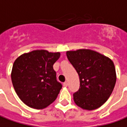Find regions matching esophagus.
<instances>
[{"mask_svg": "<svg viewBox=\"0 0 127 127\" xmlns=\"http://www.w3.org/2000/svg\"><path fill=\"white\" fill-rule=\"evenodd\" d=\"M63 85L64 86V87H67V85H68V82H64L63 83Z\"/></svg>", "mask_w": 127, "mask_h": 127, "instance_id": "34e87169", "label": "esophagus"}]
</instances>
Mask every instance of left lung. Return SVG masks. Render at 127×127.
I'll return each instance as SVG.
<instances>
[{"instance_id":"1","label":"left lung","mask_w":127,"mask_h":127,"mask_svg":"<svg viewBox=\"0 0 127 127\" xmlns=\"http://www.w3.org/2000/svg\"><path fill=\"white\" fill-rule=\"evenodd\" d=\"M66 54L80 77V89L73 94L75 104L87 110L101 107L111 95L117 80L112 60L86 49Z\"/></svg>"}]
</instances>
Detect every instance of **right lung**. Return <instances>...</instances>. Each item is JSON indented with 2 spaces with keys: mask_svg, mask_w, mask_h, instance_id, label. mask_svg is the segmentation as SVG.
<instances>
[{
  "mask_svg": "<svg viewBox=\"0 0 127 127\" xmlns=\"http://www.w3.org/2000/svg\"><path fill=\"white\" fill-rule=\"evenodd\" d=\"M60 53L34 50L15 60L11 80L15 92L21 101L34 109H43L57 98L62 84L57 80L53 64Z\"/></svg>",
  "mask_w": 127,
  "mask_h": 127,
  "instance_id": "1",
  "label": "right lung"
}]
</instances>
